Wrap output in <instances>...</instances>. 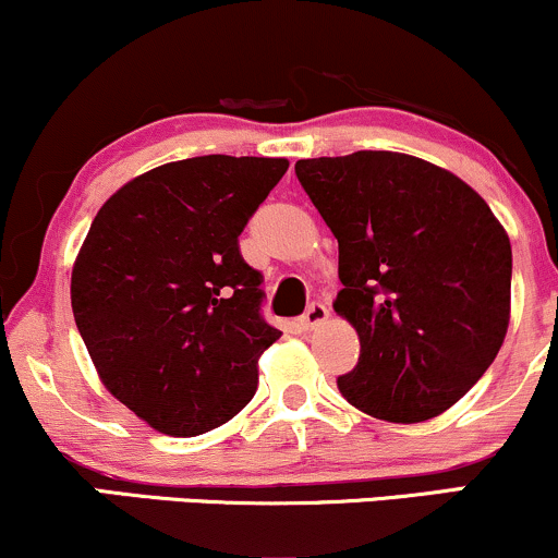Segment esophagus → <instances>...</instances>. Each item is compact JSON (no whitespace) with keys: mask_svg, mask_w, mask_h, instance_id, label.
<instances>
[{"mask_svg":"<svg viewBox=\"0 0 558 558\" xmlns=\"http://www.w3.org/2000/svg\"><path fill=\"white\" fill-rule=\"evenodd\" d=\"M330 317V310L325 304H319V301H315V304L310 306V310L304 312V315H301V328L304 330H315V328H319V325L325 323V319Z\"/></svg>","mask_w":558,"mask_h":558,"instance_id":"esophagus-1","label":"esophagus"}]
</instances>
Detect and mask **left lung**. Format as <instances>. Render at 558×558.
<instances>
[{"label":"left lung","instance_id":"8db88e82","mask_svg":"<svg viewBox=\"0 0 558 558\" xmlns=\"http://www.w3.org/2000/svg\"><path fill=\"white\" fill-rule=\"evenodd\" d=\"M296 178L338 239L332 310L362 345L343 399L401 425L444 414L509 328L504 226L462 178L399 151L299 159Z\"/></svg>","mask_w":558,"mask_h":558}]
</instances>
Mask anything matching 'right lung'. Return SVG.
Masks as SVG:
<instances>
[{
  "instance_id": "add662e5",
  "label": "right lung",
  "mask_w": 558,
  "mask_h": 558,
  "mask_svg": "<svg viewBox=\"0 0 558 558\" xmlns=\"http://www.w3.org/2000/svg\"><path fill=\"white\" fill-rule=\"evenodd\" d=\"M288 159L207 155L159 165L101 204L70 278L78 332L101 383L172 438L226 425L252 401L262 272L239 235Z\"/></svg>"
}]
</instances>
